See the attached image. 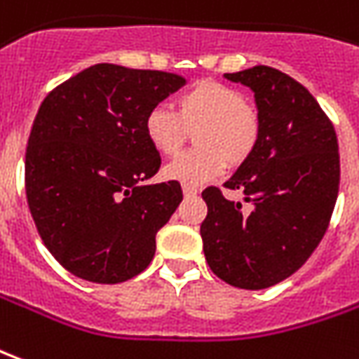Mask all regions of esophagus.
I'll return each mask as SVG.
<instances>
[{
    "label": "esophagus",
    "instance_id": "obj_1",
    "mask_svg": "<svg viewBox=\"0 0 359 359\" xmlns=\"http://www.w3.org/2000/svg\"><path fill=\"white\" fill-rule=\"evenodd\" d=\"M182 192H184V196H196V188L194 187H188V184H184V187H182Z\"/></svg>",
    "mask_w": 359,
    "mask_h": 359
}]
</instances>
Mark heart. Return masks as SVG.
Listing matches in <instances>:
<instances>
[{
  "instance_id": "heart-1",
  "label": "heart",
  "mask_w": 359,
  "mask_h": 359,
  "mask_svg": "<svg viewBox=\"0 0 359 359\" xmlns=\"http://www.w3.org/2000/svg\"><path fill=\"white\" fill-rule=\"evenodd\" d=\"M194 132L198 147L165 167V179L198 187L219 177L227 161L241 165L257 149V110L229 85L200 81L175 99V110L154 107L145 114V140L161 155H177Z\"/></svg>"
}]
</instances>
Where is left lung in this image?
<instances>
[{
    "instance_id": "8db88e82",
    "label": "left lung",
    "mask_w": 359,
    "mask_h": 359,
    "mask_svg": "<svg viewBox=\"0 0 359 359\" xmlns=\"http://www.w3.org/2000/svg\"><path fill=\"white\" fill-rule=\"evenodd\" d=\"M223 77L249 87L257 102V149L225 182L243 190L250 210L205 188L200 235L217 278L264 290L297 272L327 231L340 182L337 134L315 97L280 69L255 66Z\"/></svg>"
}]
</instances>
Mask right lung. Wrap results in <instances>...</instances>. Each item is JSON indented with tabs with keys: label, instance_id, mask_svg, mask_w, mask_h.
<instances>
[{
	"label": "right lung",
	"instance_id": "add662e5",
	"mask_svg": "<svg viewBox=\"0 0 359 359\" xmlns=\"http://www.w3.org/2000/svg\"><path fill=\"white\" fill-rule=\"evenodd\" d=\"M184 83L177 74L95 64L42 101L25 188L40 237L67 272L120 284L154 260L157 231L182 190L177 180L145 182L161 157L145 140L144 120Z\"/></svg>",
	"mask_w": 359,
	"mask_h": 359
}]
</instances>
